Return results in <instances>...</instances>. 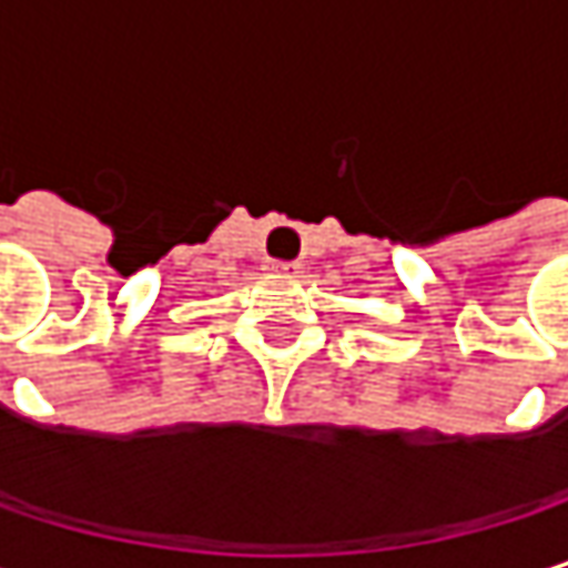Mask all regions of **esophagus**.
<instances>
[{
    "instance_id": "obj_1",
    "label": "esophagus",
    "mask_w": 568,
    "mask_h": 568,
    "mask_svg": "<svg viewBox=\"0 0 568 568\" xmlns=\"http://www.w3.org/2000/svg\"><path fill=\"white\" fill-rule=\"evenodd\" d=\"M266 270H273V273H298V263H280V260H270V266Z\"/></svg>"
}]
</instances>
